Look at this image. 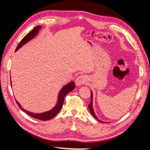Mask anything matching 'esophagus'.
I'll list each match as a JSON object with an SVG mask.
<instances>
[{
	"instance_id": "1",
	"label": "esophagus",
	"mask_w": 150,
	"mask_h": 150,
	"mask_svg": "<svg viewBox=\"0 0 150 150\" xmlns=\"http://www.w3.org/2000/svg\"><path fill=\"white\" fill-rule=\"evenodd\" d=\"M86 82H87V79H86L84 76H78L75 80V83L76 86H81L82 84H84Z\"/></svg>"
}]
</instances>
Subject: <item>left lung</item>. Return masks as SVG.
<instances>
[{"instance_id": "1", "label": "left lung", "mask_w": 150, "mask_h": 150, "mask_svg": "<svg viewBox=\"0 0 150 150\" xmlns=\"http://www.w3.org/2000/svg\"><path fill=\"white\" fill-rule=\"evenodd\" d=\"M91 103L89 104V106H88L89 111L91 112V115L93 116V117H94L95 119H96L97 120H98V121H101V122H103L102 121H100V120L98 119V117H96V115H95V113H94V110H93V93H92L91 91Z\"/></svg>"}]
</instances>
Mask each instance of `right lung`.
Masks as SVG:
<instances>
[{
  "mask_svg": "<svg viewBox=\"0 0 150 150\" xmlns=\"http://www.w3.org/2000/svg\"><path fill=\"white\" fill-rule=\"evenodd\" d=\"M40 28H41V27L40 25L36 26L35 28L33 29V30H31L29 33L27 34L25 37L21 40V41L20 42V43L19 44V45H18L16 49V51H17V50L19 48H21L22 46H23V45L29 42V40H30L32 39H33L35 36L38 34V32ZM74 88H75V84L73 81H71V83L65 85L64 87L61 89L59 93L58 94V100H57L56 105L54 106V108H53V109H52V110L42 113H34V112H29L28 111L24 110V108H22V107L21 106V104L16 100V101L17 104V105L19 106V107L21 109V110L25 112L26 114L29 115V116H32L33 117H34L35 119L42 120V121H47V120L52 119V117H54L59 112V111L61 110V108L62 107L63 103H64V97L66 96V95L67 93H69L70 91H71L73 90Z\"/></svg>",
  "mask_w": 150,
  "mask_h": 150,
  "instance_id": "obj_1",
  "label": "right lung"
}]
</instances>
